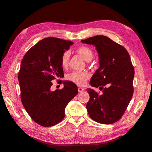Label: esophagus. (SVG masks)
I'll use <instances>...</instances> for the list:
<instances>
[{
	"label": "esophagus",
	"instance_id": "1",
	"mask_svg": "<svg viewBox=\"0 0 152 152\" xmlns=\"http://www.w3.org/2000/svg\"><path fill=\"white\" fill-rule=\"evenodd\" d=\"M84 90V89L82 88V87H79V88H78V91H79V93H81V92H82Z\"/></svg>",
	"mask_w": 152,
	"mask_h": 152
}]
</instances>
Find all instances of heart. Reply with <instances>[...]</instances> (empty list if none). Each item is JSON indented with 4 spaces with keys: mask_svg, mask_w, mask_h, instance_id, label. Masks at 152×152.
<instances>
[{
    "mask_svg": "<svg viewBox=\"0 0 152 152\" xmlns=\"http://www.w3.org/2000/svg\"><path fill=\"white\" fill-rule=\"evenodd\" d=\"M77 53L83 58L86 61H89L93 58V52L87 46H81L77 49ZM70 59V52L68 50L64 52L61 57V66L63 68H66L68 65ZM90 75L88 73L82 71H73L66 76V79L78 86H84L87 80L89 79Z\"/></svg>",
    "mask_w": 152,
    "mask_h": 152,
    "instance_id": "obj_1",
    "label": "heart"
}]
</instances>
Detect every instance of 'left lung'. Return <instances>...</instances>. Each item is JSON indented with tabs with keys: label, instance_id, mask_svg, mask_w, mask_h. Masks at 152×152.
Here are the masks:
<instances>
[{
	"label": "left lung",
	"instance_id": "8db88e82",
	"mask_svg": "<svg viewBox=\"0 0 152 152\" xmlns=\"http://www.w3.org/2000/svg\"><path fill=\"white\" fill-rule=\"evenodd\" d=\"M82 43L94 45L98 53L99 67L90 84L99 87L102 95L87 89L90 96L86 108L93 121L111 124L122 117L132 97L134 69L127 50L122 45L103 35H96Z\"/></svg>",
	"mask_w": 152,
	"mask_h": 152
}]
</instances>
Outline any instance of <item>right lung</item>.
<instances>
[{"label":"right lung","mask_w":152,"mask_h":152,"mask_svg":"<svg viewBox=\"0 0 152 152\" xmlns=\"http://www.w3.org/2000/svg\"><path fill=\"white\" fill-rule=\"evenodd\" d=\"M73 44L59 38H45L23 58L18 73L21 100L32 120L42 126L60 122L67 104L78 94L77 86L68 80H59L64 84L62 89L50 90L51 81L64 77L61 57Z\"/></svg>","instance_id":"add662e5"}]
</instances>
